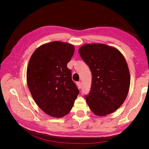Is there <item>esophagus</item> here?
<instances>
[{"label":"esophagus","instance_id":"1","mask_svg":"<svg viewBox=\"0 0 149 149\" xmlns=\"http://www.w3.org/2000/svg\"><path fill=\"white\" fill-rule=\"evenodd\" d=\"M77 86L79 89H81V82H77Z\"/></svg>","mask_w":149,"mask_h":149}]
</instances>
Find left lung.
Returning a JSON list of instances; mask_svg holds the SVG:
<instances>
[{
    "label": "left lung",
    "instance_id": "8db88e82",
    "mask_svg": "<svg viewBox=\"0 0 149 149\" xmlns=\"http://www.w3.org/2000/svg\"><path fill=\"white\" fill-rule=\"evenodd\" d=\"M92 74L86 102L95 115L104 116L122 105L129 90L130 72L124 56L115 47L103 43L85 44L79 49Z\"/></svg>",
    "mask_w": 149,
    "mask_h": 149
}]
</instances>
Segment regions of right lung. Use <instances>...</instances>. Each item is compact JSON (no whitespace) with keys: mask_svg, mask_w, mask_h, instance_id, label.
Returning <instances> with one entry per match:
<instances>
[{"mask_svg":"<svg viewBox=\"0 0 149 149\" xmlns=\"http://www.w3.org/2000/svg\"><path fill=\"white\" fill-rule=\"evenodd\" d=\"M74 46L54 41L34 50L27 68V83L34 102L47 115L61 118L70 111L79 91L67 63Z\"/></svg>","mask_w":149,"mask_h":149,"instance_id":"obj_1","label":"right lung"}]
</instances>
